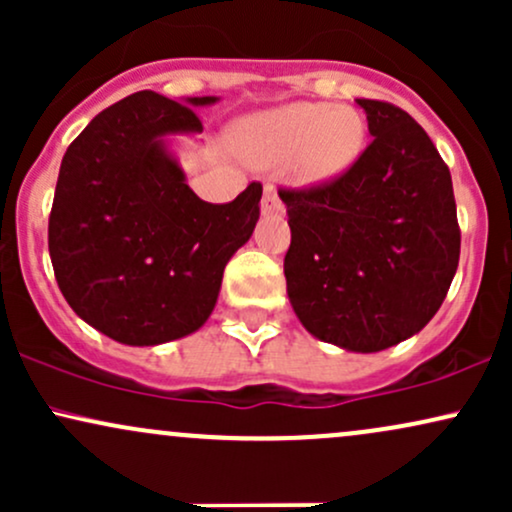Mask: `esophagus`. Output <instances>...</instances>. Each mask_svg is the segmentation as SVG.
<instances>
[{
    "instance_id": "1",
    "label": "esophagus",
    "mask_w": 512,
    "mask_h": 512,
    "mask_svg": "<svg viewBox=\"0 0 512 512\" xmlns=\"http://www.w3.org/2000/svg\"><path fill=\"white\" fill-rule=\"evenodd\" d=\"M262 211L264 214H281L284 211V204H281L279 192L274 187H264V197H262Z\"/></svg>"
}]
</instances>
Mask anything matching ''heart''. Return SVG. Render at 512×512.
<instances>
[{"label":"heart","instance_id":"b5f03b06","mask_svg":"<svg viewBox=\"0 0 512 512\" xmlns=\"http://www.w3.org/2000/svg\"><path fill=\"white\" fill-rule=\"evenodd\" d=\"M366 146V122L354 108L291 103L248 117L238 127V149L262 168L284 166L303 185H322L354 166Z\"/></svg>","mask_w":512,"mask_h":512}]
</instances>
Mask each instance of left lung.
<instances>
[{"label": "left lung", "instance_id": "left-lung-1", "mask_svg": "<svg viewBox=\"0 0 512 512\" xmlns=\"http://www.w3.org/2000/svg\"><path fill=\"white\" fill-rule=\"evenodd\" d=\"M373 134L354 166L322 185L281 187L291 245L286 291L322 342L383 351L424 330L460 262L452 178L424 127L358 98Z\"/></svg>", "mask_w": 512, "mask_h": 512}]
</instances>
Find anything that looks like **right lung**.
Here are the masks:
<instances>
[{"label": "right lung", "instance_id": "1", "mask_svg": "<svg viewBox=\"0 0 512 512\" xmlns=\"http://www.w3.org/2000/svg\"><path fill=\"white\" fill-rule=\"evenodd\" d=\"M209 103L132 93L93 117L62 158L48 223L57 286L81 320L120 344L199 330L260 219V182L209 204L163 146V134L202 132L195 108Z\"/></svg>", "mask_w": 512, "mask_h": 512}]
</instances>
